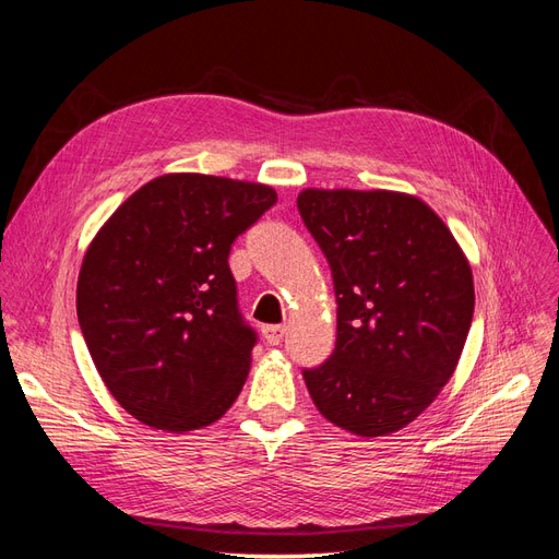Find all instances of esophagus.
<instances>
[{"mask_svg":"<svg viewBox=\"0 0 559 559\" xmlns=\"http://www.w3.org/2000/svg\"><path fill=\"white\" fill-rule=\"evenodd\" d=\"M284 333H286V326H280V324L263 326V337L270 345H280L284 341Z\"/></svg>","mask_w":559,"mask_h":559,"instance_id":"obj_1","label":"esophagus"}]
</instances>
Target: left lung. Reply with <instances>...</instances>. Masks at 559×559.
<instances>
[{
    "label": "left lung",
    "mask_w": 559,
    "mask_h": 559,
    "mask_svg": "<svg viewBox=\"0 0 559 559\" xmlns=\"http://www.w3.org/2000/svg\"><path fill=\"white\" fill-rule=\"evenodd\" d=\"M298 212L337 302L335 349L302 370L308 392L335 427L394 433L429 408L462 357L476 306L471 265L413 195L308 189Z\"/></svg>",
    "instance_id": "left-lung-1"
}]
</instances>
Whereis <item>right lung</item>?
Returning a JSON list of instances; mask_svg holds the SVG:
<instances>
[{"label": "right lung", "instance_id": "1", "mask_svg": "<svg viewBox=\"0 0 559 559\" xmlns=\"http://www.w3.org/2000/svg\"><path fill=\"white\" fill-rule=\"evenodd\" d=\"M275 202L263 183L165 175L95 235L76 284L79 326L134 419L200 429L242 392L259 335L240 312L228 257Z\"/></svg>", "mask_w": 559, "mask_h": 559}]
</instances>
